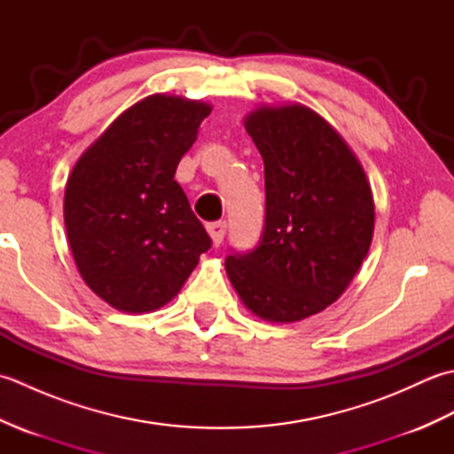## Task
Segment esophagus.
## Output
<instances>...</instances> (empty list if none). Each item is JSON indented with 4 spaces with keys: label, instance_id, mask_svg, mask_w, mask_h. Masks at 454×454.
Masks as SVG:
<instances>
[{
    "label": "esophagus",
    "instance_id": "esophagus-1",
    "mask_svg": "<svg viewBox=\"0 0 454 454\" xmlns=\"http://www.w3.org/2000/svg\"><path fill=\"white\" fill-rule=\"evenodd\" d=\"M208 234L212 238V244L215 246H220L222 242H224V236H226V222H210V224L207 226Z\"/></svg>",
    "mask_w": 454,
    "mask_h": 454
}]
</instances>
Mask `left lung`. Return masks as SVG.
Listing matches in <instances>:
<instances>
[{
  "mask_svg": "<svg viewBox=\"0 0 454 454\" xmlns=\"http://www.w3.org/2000/svg\"><path fill=\"white\" fill-rule=\"evenodd\" d=\"M244 127L265 163V226L226 257L246 308L291 324L325 310L369 254L374 200L364 169L330 122L301 103L259 107Z\"/></svg>",
  "mask_w": 454,
  "mask_h": 454,
  "instance_id": "obj_1",
  "label": "left lung"
}]
</instances>
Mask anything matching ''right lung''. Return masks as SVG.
I'll return each instance as SVG.
<instances>
[{"instance_id":"add662e5","label":"right lung","mask_w":454,"mask_h":454,"mask_svg":"<svg viewBox=\"0 0 454 454\" xmlns=\"http://www.w3.org/2000/svg\"><path fill=\"white\" fill-rule=\"evenodd\" d=\"M208 103L156 93L132 105L82 153L64 192L78 271L121 312L176 296L212 242L176 177Z\"/></svg>"}]
</instances>
